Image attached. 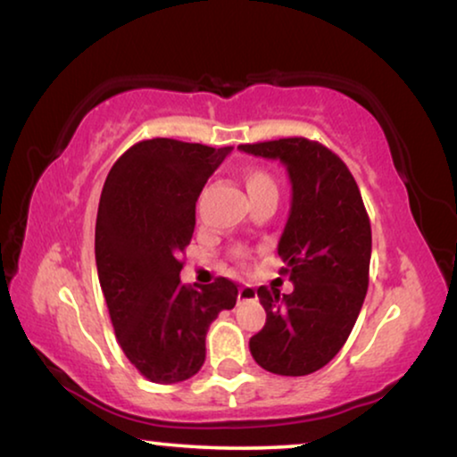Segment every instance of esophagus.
<instances>
[{"instance_id": "34e87169", "label": "esophagus", "mask_w": 457, "mask_h": 457, "mask_svg": "<svg viewBox=\"0 0 457 457\" xmlns=\"http://www.w3.org/2000/svg\"><path fill=\"white\" fill-rule=\"evenodd\" d=\"M255 297H258V293H255L252 285L239 287V293H237V299H239V302H252Z\"/></svg>"}]
</instances>
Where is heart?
<instances>
[{
	"label": "heart",
	"instance_id": "obj_1",
	"mask_svg": "<svg viewBox=\"0 0 457 457\" xmlns=\"http://www.w3.org/2000/svg\"><path fill=\"white\" fill-rule=\"evenodd\" d=\"M243 180H245L249 197L258 195V193H264V191H277V180H274L272 174L264 170V168H247L245 174H243ZM235 258L243 260L245 258V252L237 249Z\"/></svg>",
	"mask_w": 457,
	"mask_h": 457
}]
</instances>
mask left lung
<instances>
[{"label": "left lung", "instance_id": "1", "mask_svg": "<svg viewBox=\"0 0 457 457\" xmlns=\"http://www.w3.org/2000/svg\"><path fill=\"white\" fill-rule=\"evenodd\" d=\"M239 149L283 162L293 187L278 241L280 274L293 280V293L260 287L266 324L249 349L268 372L305 377L339 353L358 320L370 272V218L353 174L322 143L287 137Z\"/></svg>", "mask_w": 457, "mask_h": 457}]
</instances>
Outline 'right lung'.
<instances>
[{
	"mask_svg": "<svg viewBox=\"0 0 457 457\" xmlns=\"http://www.w3.org/2000/svg\"><path fill=\"white\" fill-rule=\"evenodd\" d=\"M230 147L145 139L105 179L96 224L99 285L124 355L152 383H180L205 360V333L237 303V285H183L195 202Z\"/></svg>",
	"mask_w": 457,
	"mask_h": 457,
	"instance_id": "obj_1",
	"label": "right lung"
}]
</instances>
